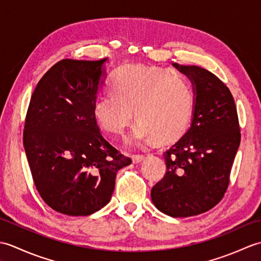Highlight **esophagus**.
<instances>
[{
  "label": "esophagus",
  "mask_w": 261,
  "mask_h": 261,
  "mask_svg": "<svg viewBox=\"0 0 261 261\" xmlns=\"http://www.w3.org/2000/svg\"><path fill=\"white\" fill-rule=\"evenodd\" d=\"M145 156H143V154H134V156H132V162H134L135 164H139V163H141L142 160H145Z\"/></svg>",
  "instance_id": "esophagus-1"
}]
</instances>
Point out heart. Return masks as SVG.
Returning <instances> with one entry per match:
<instances>
[{"mask_svg": "<svg viewBox=\"0 0 261 261\" xmlns=\"http://www.w3.org/2000/svg\"><path fill=\"white\" fill-rule=\"evenodd\" d=\"M111 94L93 105L97 124L109 134L123 136L136 119L132 143L156 139L169 143L184 136L191 123L194 96L176 71L141 64L122 66L110 82Z\"/></svg>", "mask_w": 261, "mask_h": 261, "instance_id": "obj_1", "label": "heart"}]
</instances>
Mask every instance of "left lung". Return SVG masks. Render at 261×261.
Masks as SVG:
<instances>
[{"instance_id":"obj_1","label":"left lung","mask_w":261,"mask_h":261,"mask_svg":"<svg viewBox=\"0 0 261 261\" xmlns=\"http://www.w3.org/2000/svg\"><path fill=\"white\" fill-rule=\"evenodd\" d=\"M175 67L194 86L191 127L164 152L167 171L151 190L159 211L174 218L202 214L228 190L241 134L234 98L224 83L198 66Z\"/></svg>"}]
</instances>
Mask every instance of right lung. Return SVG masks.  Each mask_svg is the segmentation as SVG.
<instances>
[{"label": "right lung", "instance_id": "right-lung-1", "mask_svg": "<svg viewBox=\"0 0 261 261\" xmlns=\"http://www.w3.org/2000/svg\"><path fill=\"white\" fill-rule=\"evenodd\" d=\"M107 60H60L39 81L27 111L23 146L33 182L59 213L102 208L118 170L132 162L104 139L93 115Z\"/></svg>", "mask_w": 261, "mask_h": 261}]
</instances>
